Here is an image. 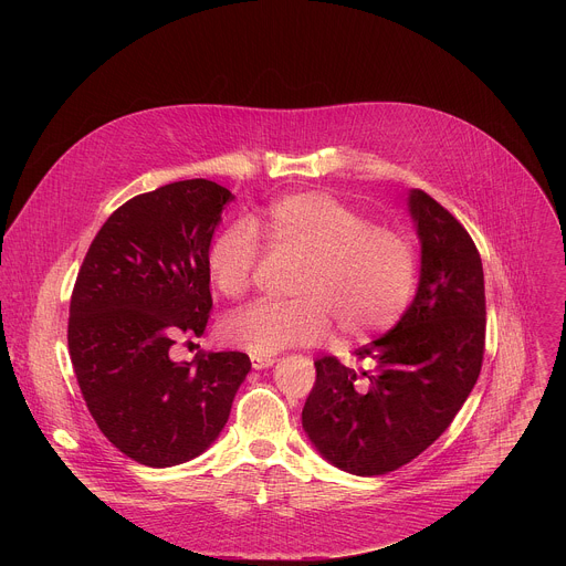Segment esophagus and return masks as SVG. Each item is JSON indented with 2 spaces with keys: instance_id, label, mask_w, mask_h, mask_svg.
Masks as SVG:
<instances>
[{
  "instance_id": "obj_1",
  "label": "esophagus",
  "mask_w": 566,
  "mask_h": 566,
  "mask_svg": "<svg viewBox=\"0 0 566 566\" xmlns=\"http://www.w3.org/2000/svg\"><path fill=\"white\" fill-rule=\"evenodd\" d=\"M273 363H275V358H271V356H253L251 358L253 369H266V367H273Z\"/></svg>"
}]
</instances>
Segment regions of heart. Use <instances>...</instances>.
<instances>
[{"instance_id":"b5f03b06","label":"heart","mask_w":566,"mask_h":566,"mask_svg":"<svg viewBox=\"0 0 566 566\" xmlns=\"http://www.w3.org/2000/svg\"><path fill=\"white\" fill-rule=\"evenodd\" d=\"M271 253L302 260L291 293L295 300H258L228 315L221 336L253 356H273L315 345L336 325L352 340L394 327L406 313L419 277L412 239L327 192H297L273 201L258 219ZM262 260V242L249 221L223 226L206 255L212 286L247 293Z\"/></svg>"}]
</instances>
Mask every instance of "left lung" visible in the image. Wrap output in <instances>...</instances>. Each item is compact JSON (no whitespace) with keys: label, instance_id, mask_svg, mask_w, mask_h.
<instances>
[{"label":"left lung","instance_id":"8db88e82","mask_svg":"<svg viewBox=\"0 0 566 566\" xmlns=\"http://www.w3.org/2000/svg\"><path fill=\"white\" fill-rule=\"evenodd\" d=\"M421 282L396 327L356 349L367 367L315 360L302 428L319 454L360 476L417 459L452 423L486 349L481 258L468 230L428 192H410Z\"/></svg>","mask_w":566,"mask_h":566}]
</instances>
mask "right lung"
I'll list each match as a JSON object with an SVG mask.
<instances>
[{
	"mask_svg": "<svg viewBox=\"0 0 566 566\" xmlns=\"http://www.w3.org/2000/svg\"><path fill=\"white\" fill-rule=\"evenodd\" d=\"M232 199L208 179L138 195L109 214L75 277L66 340L80 391L101 432L149 468L199 457L251 371L241 352L170 358L179 336L206 332V255Z\"/></svg>",
	"mask_w": 566,
	"mask_h": 566,
	"instance_id": "obj_1",
	"label": "right lung"
}]
</instances>
